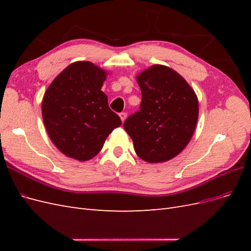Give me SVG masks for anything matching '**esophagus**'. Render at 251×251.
I'll list each match as a JSON object with an SVG mask.
<instances>
[{
	"label": "esophagus",
	"mask_w": 251,
	"mask_h": 251,
	"mask_svg": "<svg viewBox=\"0 0 251 251\" xmlns=\"http://www.w3.org/2000/svg\"><path fill=\"white\" fill-rule=\"evenodd\" d=\"M119 116H120V119H121V121H124L126 120V113H125V112H123V113H120L119 114Z\"/></svg>",
	"instance_id": "34e87169"
}]
</instances>
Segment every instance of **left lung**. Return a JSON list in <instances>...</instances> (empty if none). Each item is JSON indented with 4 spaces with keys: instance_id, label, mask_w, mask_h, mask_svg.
<instances>
[{
    "instance_id": "obj_1",
    "label": "left lung",
    "mask_w": 251,
    "mask_h": 251,
    "mask_svg": "<svg viewBox=\"0 0 251 251\" xmlns=\"http://www.w3.org/2000/svg\"><path fill=\"white\" fill-rule=\"evenodd\" d=\"M140 110L124 127L136 154L150 163L169 161L193 137L199 115L198 98L186 80L171 68L154 65L137 76Z\"/></svg>"
}]
</instances>
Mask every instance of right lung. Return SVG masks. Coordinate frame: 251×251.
Instances as JSON below:
<instances>
[{
  "label": "right lung",
  "mask_w": 251,
  "mask_h": 251,
  "mask_svg": "<svg viewBox=\"0 0 251 251\" xmlns=\"http://www.w3.org/2000/svg\"><path fill=\"white\" fill-rule=\"evenodd\" d=\"M105 77L107 72L92 63H73L51 82L43 98V120L50 139L78 161L95 157L121 125L101 91Z\"/></svg>",
  "instance_id": "1"
}]
</instances>
